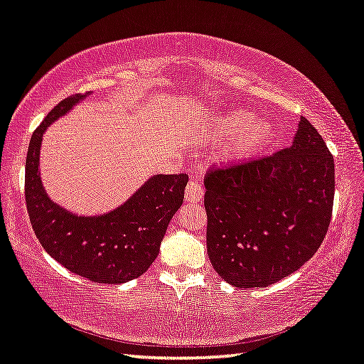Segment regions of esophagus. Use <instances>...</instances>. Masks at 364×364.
I'll return each instance as SVG.
<instances>
[{"instance_id": "esophagus-1", "label": "esophagus", "mask_w": 364, "mask_h": 364, "mask_svg": "<svg viewBox=\"0 0 364 364\" xmlns=\"http://www.w3.org/2000/svg\"><path fill=\"white\" fill-rule=\"evenodd\" d=\"M203 198H204L203 186L194 180L189 181L186 186V191H184V199H186V203H191V204L203 203Z\"/></svg>"}]
</instances>
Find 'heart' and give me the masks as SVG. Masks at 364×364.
<instances>
[{"label":"heart","instance_id":"b5f03b06","mask_svg":"<svg viewBox=\"0 0 364 364\" xmlns=\"http://www.w3.org/2000/svg\"><path fill=\"white\" fill-rule=\"evenodd\" d=\"M212 136L217 141L233 139L228 149V159L243 160L252 157L272 144L275 124L270 119H255L247 109H228L213 119Z\"/></svg>","mask_w":364,"mask_h":364}]
</instances>
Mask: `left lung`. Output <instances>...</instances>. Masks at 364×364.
Instances as JSON below:
<instances>
[{
    "label": "left lung",
    "mask_w": 364,
    "mask_h": 364,
    "mask_svg": "<svg viewBox=\"0 0 364 364\" xmlns=\"http://www.w3.org/2000/svg\"><path fill=\"white\" fill-rule=\"evenodd\" d=\"M333 193V157L306 118L290 147L207 173V255L215 272L238 288L295 272L324 241Z\"/></svg>",
    "instance_id": "left-lung-1"
}]
</instances>
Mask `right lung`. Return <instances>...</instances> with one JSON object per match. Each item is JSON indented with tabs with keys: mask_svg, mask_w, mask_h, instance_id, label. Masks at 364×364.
<instances>
[{
	"mask_svg": "<svg viewBox=\"0 0 364 364\" xmlns=\"http://www.w3.org/2000/svg\"><path fill=\"white\" fill-rule=\"evenodd\" d=\"M87 95L76 94L51 109L32 134L26 159V203L43 250L68 270L97 284H124L142 275L159 256L166 227L180 209L186 175H154L102 215H77L53 203L40 178L45 131Z\"/></svg>",
	"mask_w": 364,
	"mask_h": 364,
	"instance_id": "obj_1",
	"label": "right lung"
}]
</instances>
